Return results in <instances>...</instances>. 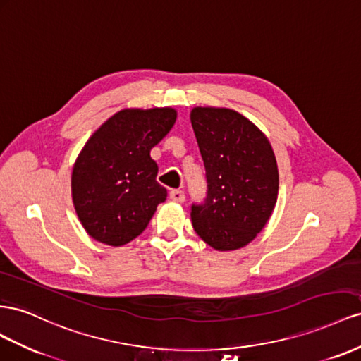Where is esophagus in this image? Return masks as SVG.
<instances>
[{
	"label": "esophagus",
	"instance_id": "34e87169",
	"mask_svg": "<svg viewBox=\"0 0 361 361\" xmlns=\"http://www.w3.org/2000/svg\"><path fill=\"white\" fill-rule=\"evenodd\" d=\"M169 197H171V200L175 201V202H183L184 198H186V197H184V192L180 190V189L171 190V192H169Z\"/></svg>",
	"mask_w": 361,
	"mask_h": 361
}]
</instances>
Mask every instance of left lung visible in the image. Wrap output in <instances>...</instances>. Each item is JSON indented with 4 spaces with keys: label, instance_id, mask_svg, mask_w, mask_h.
<instances>
[{
    "label": "left lung",
    "instance_id": "left-lung-1",
    "mask_svg": "<svg viewBox=\"0 0 361 361\" xmlns=\"http://www.w3.org/2000/svg\"><path fill=\"white\" fill-rule=\"evenodd\" d=\"M190 121L207 178V197L192 204V225L212 248L239 250L255 239L275 207V154L263 133L234 110L195 107Z\"/></svg>",
    "mask_w": 361,
    "mask_h": 361
}]
</instances>
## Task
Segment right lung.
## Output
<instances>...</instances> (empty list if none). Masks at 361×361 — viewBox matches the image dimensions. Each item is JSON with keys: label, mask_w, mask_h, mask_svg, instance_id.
Returning a JSON list of instances; mask_svg holds the SVG:
<instances>
[{"label": "right lung", "mask_w": 361, "mask_h": 361, "mask_svg": "<svg viewBox=\"0 0 361 361\" xmlns=\"http://www.w3.org/2000/svg\"><path fill=\"white\" fill-rule=\"evenodd\" d=\"M177 111L126 109L90 136L72 169V201L90 238L110 246L136 239L168 192L157 183L151 148L168 135Z\"/></svg>", "instance_id": "add662e5"}]
</instances>
